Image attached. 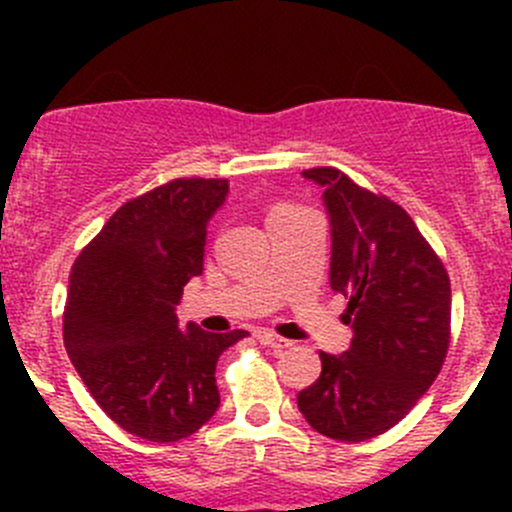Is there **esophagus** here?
Returning <instances> with one entry per match:
<instances>
[{
    "label": "esophagus",
    "instance_id": "esophagus-1",
    "mask_svg": "<svg viewBox=\"0 0 512 512\" xmlns=\"http://www.w3.org/2000/svg\"><path fill=\"white\" fill-rule=\"evenodd\" d=\"M255 337L260 339V344H265V347H272V349H287L289 347L287 339L277 337L275 332H267V329H260V332H257Z\"/></svg>",
    "mask_w": 512,
    "mask_h": 512
}]
</instances>
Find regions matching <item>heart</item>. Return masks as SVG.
<instances>
[{
  "label": "heart",
  "mask_w": 512,
  "mask_h": 512,
  "mask_svg": "<svg viewBox=\"0 0 512 512\" xmlns=\"http://www.w3.org/2000/svg\"><path fill=\"white\" fill-rule=\"evenodd\" d=\"M289 208H292V205H277L275 210H289ZM275 210H272V213H275Z\"/></svg>",
  "instance_id": "1"
}]
</instances>
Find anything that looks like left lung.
Segmentation results:
<instances>
[{"label":"left lung","instance_id":"1","mask_svg":"<svg viewBox=\"0 0 512 512\" xmlns=\"http://www.w3.org/2000/svg\"><path fill=\"white\" fill-rule=\"evenodd\" d=\"M332 223L329 285L349 299L352 347L319 354L322 374L297 394L309 426L359 443L401 421L436 381L451 342V280L411 215L337 168H309Z\"/></svg>","mask_w":512,"mask_h":512}]
</instances>
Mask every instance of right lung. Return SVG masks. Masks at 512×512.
<instances>
[{
    "label": "right lung",
    "mask_w": 512,
    "mask_h": 512,
    "mask_svg": "<svg viewBox=\"0 0 512 512\" xmlns=\"http://www.w3.org/2000/svg\"><path fill=\"white\" fill-rule=\"evenodd\" d=\"M223 178H175L123 203L69 275L64 347L96 404L123 431L188 438L220 406L215 364L247 332L178 329L175 304L203 272Z\"/></svg>",
    "instance_id": "right-lung-1"
}]
</instances>
